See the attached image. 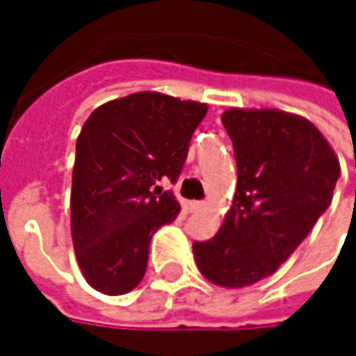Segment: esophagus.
<instances>
[{"label": "esophagus", "instance_id": "34e87169", "mask_svg": "<svg viewBox=\"0 0 356 356\" xmlns=\"http://www.w3.org/2000/svg\"><path fill=\"white\" fill-rule=\"evenodd\" d=\"M187 208H189V212H191V214L202 212V210H204V202H189V204H187Z\"/></svg>", "mask_w": 356, "mask_h": 356}]
</instances>
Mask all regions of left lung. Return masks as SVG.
I'll list each match as a JSON object with an SVG mask.
<instances>
[{"mask_svg":"<svg viewBox=\"0 0 356 356\" xmlns=\"http://www.w3.org/2000/svg\"><path fill=\"white\" fill-rule=\"evenodd\" d=\"M237 191L218 233L193 243L206 280L243 289L274 274L332 202L340 163L320 129L278 108H227Z\"/></svg>","mask_w":356,"mask_h":356,"instance_id":"obj_1","label":"left lung"}]
</instances>
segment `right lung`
<instances>
[{
	"label": "right lung",
	"instance_id": "1",
	"mask_svg": "<svg viewBox=\"0 0 356 356\" xmlns=\"http://www.w3.org/2000/svg\"><path fill=\"white\" fill-rule=\"evenodd\" d=\"M206 113V103L146 90L108 101L82 125L72 173V241L95 291L125 295L142 282L152 235L181 210L159 183L179 177Z\"/></svg>",
	"mask_w": 356,
	"mask_h": 356
}]
</instances>
